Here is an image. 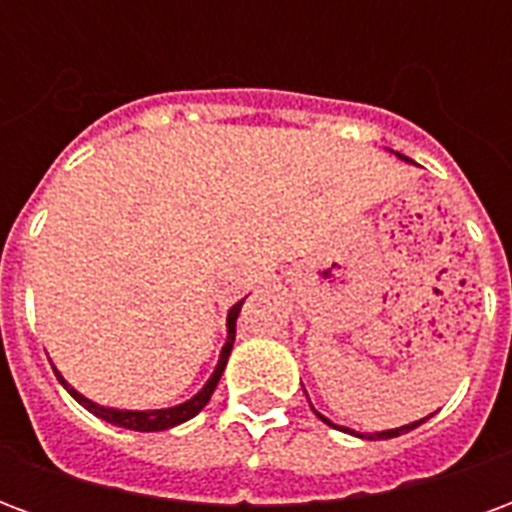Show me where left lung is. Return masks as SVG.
<instances>
[{
    "instance_id": "obj_1",
    "label": "left lung",
    "mask_w": 512,
    "mask_h": 512,
    "mask_svg": "<svg viewBox=\"0 0 512 512\" xmlns=\"http://www.w3.org/2000/svg\"><path fill=\"white\" fill-rule=\"evenodd\" d=\"M395 156L403 158V161H408V158L400 156V153H395ZM310 406H312V403H310ZM312 411H315V408H312ZM315 414H318V411H315ZM430 417H433V414H430ZM430 417H422V419H417V422H408V425H400V428L381 430V433H367V436H362V439H395V436H403V433H408V430H414V428H417V425H422V422H425V419H430ZM318 419H323L326 425H332V428H337L332 419H326V417H323V414H318ZM343 430H348V433H354V430H351V428H343ZM356 436H359V433H356Z\"/></svg>"
}]
</instances>
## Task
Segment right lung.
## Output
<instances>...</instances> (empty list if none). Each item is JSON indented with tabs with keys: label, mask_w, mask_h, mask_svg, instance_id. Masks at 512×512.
<instances>
[{
	"label": "right lung",
	"mask_w": 512,
	"mask_h": 512,
	"mask_svg": "<svg viewBox=\"0 0 512 512\" xmlns=\"http://www.w3.org/2000/svg\"><path fill=\"white\" fill-rule=\"evenodd\" d=\"M241 304L244 301H238L233 304V310L227 312V340L222 345V354H219V362L213 367L211 378L202 384V389L197 395H191L186 403H178V406H169V408H150V411H131V408H109V406H101V403H95L90 397H84L82 392H76L62 373L54 367V373L60 378V384L71 392L73 400H79L90 414L95 417H101L104 422H112L117 428H128V430H139V433H153V430H167V428H175L180 422H186V419L197 417L202 408L208 406V400H211L213 389L219 384V378H222L224 367H227V359H230V351H233V343H235V321H238V312H241Z\"/></svg>",
	"instance_id": "1"
}]
</instances>
